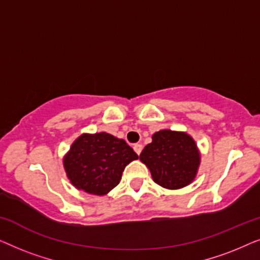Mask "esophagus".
<instances>
[{"mask_svg":"<svg viewBox=\"0 0 260 260\" xmlns=\"http://www.w3.org/2000/svg\"><path fill=\"white\" fill-rule=\"evenodd\" d=\"M142 149H143V147H142V144H135L134 145V150L136 151V154L137 155H140L141 154V151H142Z\"/></svg>","mask_w":260,"mask_h":260,"instance_id":"obj_1","label":"esophagus"}]
</instances>
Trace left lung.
I'll list each match as a JSON object with an SVG mask.
<instances>
[{
  "label": "left lung",
  "mask_w": 260,
  "mask_h": 260,
  "mask_svg": "<svg viewBox=\"0 0 260 260\" xmlns=\"http://www.w3.org/2000/svg\"><path fill=\"white\" fill-rule=\"evenodd\" d=\"M140 159L156 183L167 189H180L197 176L200 152L188 134L161 130L152 135V142L145 145Z\"/></svg>",
  "instance_id": "left-lung-1"
}]
</instances>
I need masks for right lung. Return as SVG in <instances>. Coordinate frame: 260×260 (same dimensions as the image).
Masks as SVG:
<instances>
[{"label": "right lung", "mask_w": 260, "mask_h": 260, "mask_svg": "<svg viewBox=\"0 0 260 260\" xmlns=\"http://www.w3.org/2000/svg\"><path fill=\"white\" fill-rule=\"evenodd\" d=\"M137 158L124 140L108 133L84 134L63 157V168L78 189L105 195L119 183L124 168Z\"/></svg>", "instance_id": "add662e5"}]
</instances>
